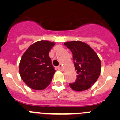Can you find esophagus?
Instances as JSON below:
<instances>
[{
	"label": "esophagus",
	"instance_id": "esophagus-1",
	"mask_svg": "<svg viewBox=\"0 0 120 120\" xmlns=\"http://www.w3.org/2000/svg\"><path fill=\"white\" fill-rule=\"evenodd\" d=\"M58 69L59 70H62V65L60 64V65H59V66L58 67Z\"/></svg>",
	"mask_w": 120,
	"mask_h": 120
}]
</instances>
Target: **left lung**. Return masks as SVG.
<instances>
[{"instance_id":"obj_1","label":"left lung","mask_w":120,"mask_h":120,"mask_svg":"<svg viewBox=\"0 0 120 120\" xmlns=\"http://www.w3.org/2000/svg\"><path fill=\"white\" fill-rule=\"evenodd\" d=\"M71 51L77 79L75 82L69 83L72 90L82 91L90 88L98 79L101 71V62L94 50L87 44L80 41L64 43Z\"/></svg>"}]
</instances>
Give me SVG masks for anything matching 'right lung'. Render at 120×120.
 Returning a JSON list of instances; mask_svg holds the SVG:
<instances>
[{"label":"right lung","instance_id":"right-lung-1","mask_svg":"<svg viewBox=\"0 0 120 120\" xmlns=\"http://www.w3.org/2000/svg\"><path fill=\"white\" fill-rule=\"evenodd\" d=\"M55 43L49 41H37L24 53L19 64L22 80L30 88L42 90L48 86L56 71L49 56Z\"/></svg>","mask_w":120,"mask_h":120}]
</instances>
